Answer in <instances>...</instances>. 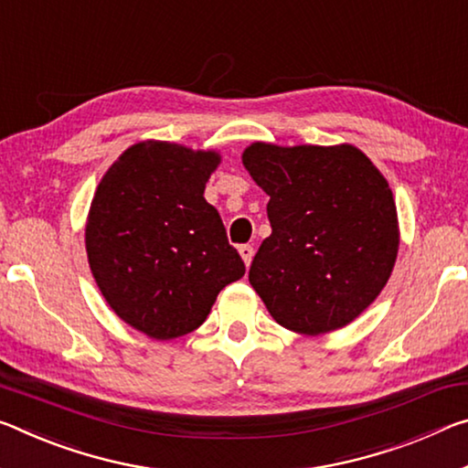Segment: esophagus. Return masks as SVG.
<instances>
[{
    "mask_svg": "<svg viewBox=\"0 0 468 468\" xmlns=\"http://www.w3.org/2000/svg\"><path fill=\"white\" fill-rule=\"evenodd\" d=\"M239 256L243 258V262H246V266L250 269L251 258H254V248H251V246H239Z\"/></svg>",
    "mask_w": 468,
    "mask_h": 468,
    "instance_id": "esophagus-1",
    "label": "esophagus"
}]
</instances>
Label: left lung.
I'll list each match as a JSON object with an SVG mask.
<instances>
[{"mask_svg": "<svg viewBox=\"0 0 468 468\" xmlns=\"http://www.w3.org/2000/svg\"><path fill=\"white\" fill-rule=\"evenodd\" d=\"M241 162L266 196L272 233L250 266L266 310L302 335L350 324L388 285L398 210L381 170L356 145L254 141Z\"/></svg>", "mask_w": 468, "mask_h": 468, "instance_id": "left-lung-1", "label": "left lung"}]
</instances>
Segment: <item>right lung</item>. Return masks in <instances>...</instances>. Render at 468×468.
Listing matches in <instances>:
<instances>
[{
	"label": "right lung",
	"instance_id": "obj_1",
	"mask_svg": "<svg viewBox=\"0 0 468 468\" xmlns=\"http://www.w3.org/2000/svg\"><path fill=\"white\" fill-rule=\"evenodd\" d=\"M218 165L217 150L147 139L118 155L95 189L89 269L116 316L152 339L196 331L220 289L246 272L204 197Z\"/></svg>",
	"mask_w": 468,
	"mask_h": 468
}]
</instances>
